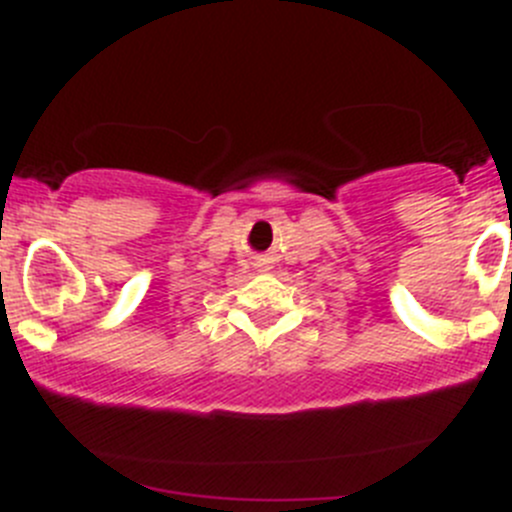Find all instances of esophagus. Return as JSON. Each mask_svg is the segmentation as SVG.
I'll list each match as a JSON object with an SVG mask.
<instances>
[{
    "label": "esophagus",
    "instance_id": "esophagus-1",
    "mask_svg": "<svg viewBox=\"0 0 512 512\" xmlns=\"http://www.w3.org/2000/svg\"><path fill=\"white\" fill-rule=\"evenodd\" d=\"M257 267H265V265H257Z\"/></svg>",
    "mask_w": 512,
    "mask_h": 512
}]
</instances>
